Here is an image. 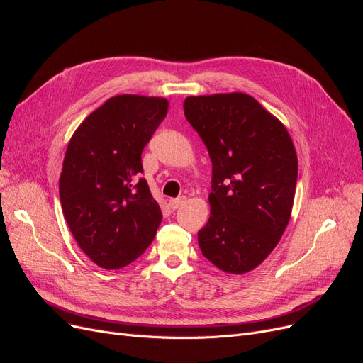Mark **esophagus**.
I'll return each mask as SVG.
<instances>
[{
  "label": "esophagus",
  "mask_w": 363,
  "mask_h": 363,
  "mask_svg": "<svg viewBox=\"0 0 363 363\" xmlns=\"http://www.w3.org/2000/svg\"><path fill=\"white\" fill-rule=\"evenodd\" d=\"M186 201V196H179V199H172L169 200V207L172 208V211H177V208H180Z\"/></svg>",
  "instance_id": "obj_1"
}]
</instances>
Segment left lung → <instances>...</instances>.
Returning <instances> with one entry per match:
<instances>
[{
    "label": "left lung",
    "instance_id": "left-lung-1",
    "mask_svg": "<svg viewBox=\"0 0 363 363\" xmlns=\"http://www.w3.org/2000/svg\"><path fill=\"white\" fill-rule=\"evenodd\" d=\"M183 108L212 160L201 252L225 272H248L276 248L289 223L298 175L292 139L247 94L189 96Z\"/></svg>",
    "mask_w": 363,
    "mask_h": 363
}]
</instances>
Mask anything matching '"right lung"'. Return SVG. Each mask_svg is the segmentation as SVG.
I'll list each match as a JSON object with an SVG mask.
<instances>
[{
	"instance_id": "obj_1",
	"label": "right lung",
	"mask_w": 363,
	"mask_h": 363,
	"mask_svg": "<svg viewBox=\"0 0 363 363\" xmlns=\"http://www.w3.org/2000/svg\"><path fill=\"white\" fill-rule=\"evenodd\" d=\"M168 106L157 96H112L69 140L60 203L77 244L98 267H127L155 239L162 212L140 177V155Z\"/></svg>"
}]
</instances>
